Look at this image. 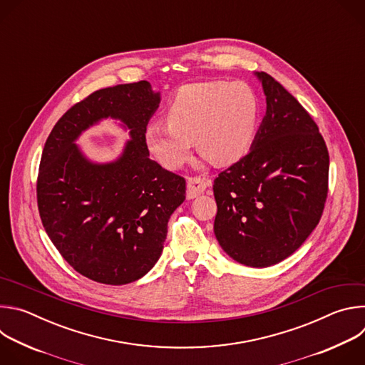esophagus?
<instances>
[{
	"mask_svg": "<svg viewBox=\"0 0 365 365\" xmlns=\"http://www.w3.org/2000/svg\"><path fill=\"white\" fill-rule=\"evenodd\" d=\"M211 186V180L202 178V176H193L187 179V190H186V196L187 199H193L197 197L199 195H202L206 187Z\"/></svg>",
	"mask_w": 365,
	"mask_h": 365,
	"instance_id": "obj_1",
	"label": "esophagus"
}]
</instances>
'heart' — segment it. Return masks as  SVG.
<instances>
[{"label":"heart","instance_id":"1","mask_svg":"<svg viewBox=\"0 0 365 365\" xmlns=\"http://www.w3.org/2000/svg\"><path fill=\"white\" fill-rule=\"evenodd\" d=\"M259 118V99L242 81L189 83L178 89L165 120L144 130L147 148L162 166L180 169L192 158L193 141L217 165L241 159L251 148Z\"/></svg>","mask_w":365,"mask_h":365}]
</instances>
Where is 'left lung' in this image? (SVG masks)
<instances>
[{
  "mask_svg": "<svg viewBox=\"0 0 365 365\" xmlns=\"http://www.w3.org/2000/svg\"><path fill=\"white\" fill-rule=\"evenodd\" d=\"M255 75L266 93V117L248 154L214 180V232L235 262L269 267L292 255L319 224L329 154L299 101L269 73Z\"/></svg>",
  "mask_w": 365,
  "mask_h": 365,
  "instance_id": "left-lung-1",
  "label": "left lung"
}]
</instances>
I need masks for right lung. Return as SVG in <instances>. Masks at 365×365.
Instances as JSON below:
<instances>
[{
	"mask_svg": "<svg viewBox=\"0 0 365 365\" xmlns=\"http://www.w3.org/2000/svg\"><path fill=\"white\" fill-rule=\"evenodd\" d=\"M159 103L147 81L99 89L71 107L46 140L37 176L43 227L66 262L93 282L120 286L148 273L186 197L185 178L148 158L144 130ZM108 116L121 119L132 140L118 161L96 165L74 140Z\"/></svg>",
	"mask_w": 365,
	"mask_h": 365,
	"instance_id": "1",
	"label": "right lung"
}]
</instances>
